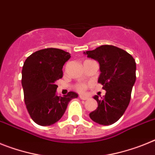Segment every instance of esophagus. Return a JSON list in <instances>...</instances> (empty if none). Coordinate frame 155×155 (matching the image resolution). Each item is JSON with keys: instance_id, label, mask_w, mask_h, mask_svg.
<instances>
[{"instance_id": "34e87169", "label": "esophagus", "mask_w": 155, "mask_h": 155, "mask_svg": "<svg viewBox=\"0 0 155 155\" xmlns=\"http://www.w3.org/2000/svg\"><path fill=\"white\" fill-rule=\"evenodd\" d=\"M79 98L82 99V100H87L89 97L87 96H84V95H79Z\"/></svg>"}]
</instances>
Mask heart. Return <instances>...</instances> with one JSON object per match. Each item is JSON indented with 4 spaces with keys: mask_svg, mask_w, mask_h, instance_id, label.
Segmentation results:
<instances>
[{
    "mask_svg": "<svg viewBox=\"0 0 155 155\" xmlns=\"http://www.w3.org/2000/svg\"><path fill=\"white\" fill-rule=\"evenodd\" d=\"M87 84H85V83H79L76 86V89L79 91H83L87 88Z\"/></svg>",
    "mask_w": 155,
    "mask_h": 155,
    "instance_id": "obj_1",
    "label": "heart"
}]
</instances>
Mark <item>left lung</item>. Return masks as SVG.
I'll use <instances>...</instances> for the list:
<instances>
[{
  "label": "left lung",
  "mask_w": 155,
  "mask_h": 155,
  "mask_svg": "<svg viewBox=\"0 0 155 155\" xmlns=\"http://www.w3.org/2000/svg\"><path fill=\"white\" fill-rule=\"evenodd\" d=\"M84 54L98 61V83L106 91L104 98L94 97L98 106L90 117L98 124L109 126L122 116L130 104L136 81V61L126 51L112 45H102Z\"/></svg>",
  "instance_id": "8db88e82"
}]
</instances>
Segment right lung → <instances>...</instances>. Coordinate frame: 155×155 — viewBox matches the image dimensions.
<instances>
[{
	"mask_svg": "<svg viewBox=\"0 0 155 155\" xmlns=\"http://www.w3.org/2000/svg\"><path fill=\"white\" fill-rule=\"evenodd\" d=\"M71 58L68 52L58 48H46L26 58L21 70L24 101L31 118L47 126L60 120L68 102L78 97L70 91L64 97L56 94L55 82L63 76V65Z\"/></svg>",
	"mask_w": 155,
	"mask_h": 155,
	"instance_id": "right-lung-1",
	"label": "right lung"
}]
</instances>
